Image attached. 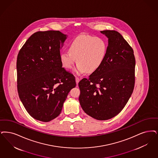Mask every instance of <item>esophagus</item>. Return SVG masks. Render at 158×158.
Segmentation results:
<instances>
[{
	"label": "esophagus",
	"mask_w": 158,
	"mask_h": 158,
	"mask_svg": "<svg viewBox=\"0 0 158 158\" xmlns=\"http://www.w3.org/2000/svg\"><path fill=\"white\" fill-rule=\"evenodd\" d=\"M79 81H80V79H79V77H76V84L77 85L78 84V83L79 82Z\"/></svg>",
	"instance_id": "34e87169"
}]
</instances>
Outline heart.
I'll return each instance as SVG.
<instances>
[{
	"label": "heart",
	"instance_id": "obj_1",
	"mask_svg": "<svg viewBox=\"0 0 158 158\" xmlns=\"http://www.w3.org/2000/svg\"><path fill=\"white\" fill-rule=\"evenodd\" d=\"M107 44L100 38L82 35L75 38L68 46L69 51L60 53V59L63 66L71 69L77 59V64L74 72L77 74L95 72L101 66L107 53Z\"/></svg>",
	"mask_w": 158,
	"mask_h": 158
}]
</instances>
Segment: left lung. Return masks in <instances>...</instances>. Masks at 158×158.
I'll return each mask as SVG.
<instances>
[{
	"label": "left lung",
	"mask_w": 158,
	"mask_h": 158,
	"mask_svg": "<svg viewBox=\"0 0 158 158\" xmlns=\"http://www.w3.org/2000/svg\"><path fill=\"white\" fill-rule=\"evenodd\" d=\"M108 39L101 66L79 82V101L83 111L95 119H110L119 114L132 94L135 58L132 48L118 32L103 31Z\"/></svg>",
	"instance_id": "1"
}]
</instances>
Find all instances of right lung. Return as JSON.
I'll return each instance as SVG.
<instances>
[{
  "label": "right lung",
  "mask_w": 158,
  "mask_h": 158,
  "mask_svg": "<svg viewBox=\"0 0 158 158\" xmlns=\"http://www.w3.org/2000/svg\"><path fill=\"white\" fill-rule=\"evenodd\" d=\"M67 36L57 31L36 32L19 51L18 94L28 114L36 120L48 122L57 117L76 86L75 76L62 68L60 59Z\"/></svg>",
  "instance_id": "obj_1"
}]
</instances>
